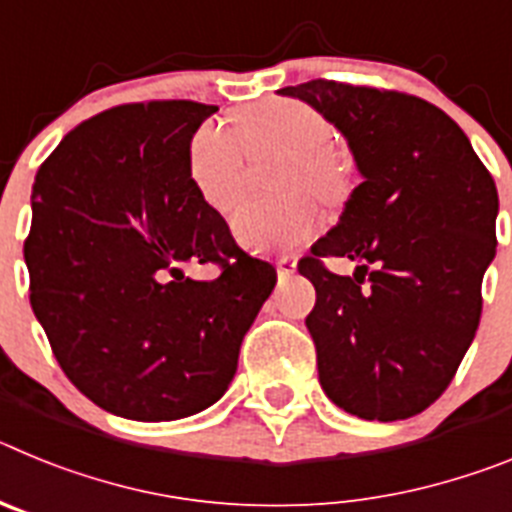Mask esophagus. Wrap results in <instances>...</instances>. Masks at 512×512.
<instances>
[{
    "mask_svg": "<svg viewBox=\"0 0 512 512\" xmlns=\"http://www.w3.org/2000/svg\"><path fill=\"white\" fill-rule=\"evenodd\" d=\"M297 269V261L292 259V256H282V259L277 261V271H279V277H292Z\"/></svg>",
    "mask_w": 512,
    "mask_h": 512,
    "instance_id": "1",
    "label": "esophagus"
}]
</instances>
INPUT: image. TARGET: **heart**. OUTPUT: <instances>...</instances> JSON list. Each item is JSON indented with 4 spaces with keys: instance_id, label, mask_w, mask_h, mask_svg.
<instances>
[{
    "instance_id": "heart-1",
    "label": "heart",
    "mask_w": 512,
    "mask_h": 512,
    "mask_svg": "<svg viewBox=\"0 0 512 512\" xmlns=\"http://www.w3.org/2000/svg\"><path fill=\"white\" fill-rule=\"evenodd\" d=\"M333 122L300 99L253 104L235 117L233 128L205 122L194 130L187 171L202 200L230 212L246 187L248 158H279L274 189L282 200H251L233 217L235 238L253 251H292L318 235L320 217L305 192L325 207H341L351 197L354 176L333 151Z\"/></svg>"
}]
</instances>
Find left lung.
<instances>
[{"mask_svg": "<svg viewBox=\"0 0 512 512\" xmlns=\"http://www.w3.org/2000/svg\"><path fill=\"white\" fill-rule=\"evenodd\" d=\"M305 99L348 138L364 182L341 223L297 264L315 287L305 318L325 395L366 420L423 413L446 392L482 315L495 259L497 189L464 130L395 89L312 79ZM359 260L354 278L325 258Z\"/></svg>", "mask_w": 512, "mask_h": 512, "instance_id": "left-lung-1", "label": "left lung"}]
</instances>
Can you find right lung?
Masks as SVG:
<instances>
[{
    "label": "right lung",
    "instance_id": "obj_1",
    "mask_svg": "<svg viewBox=\"0 0 512 512\" xmlns=\"http://www.w3.org/2000/svg\"><path fill=\"white\" fill-rule=\"evenodd\" d=\"M215 110L120 104L76 125L35 176L30 305L71 384L122 418L179 420L220 400L277 284L189 179V140ZM200 263L218 277L183 274Z\"/></svg>",
    "mask_w": 512,
    "mask_h": 512
}]
</instances>
